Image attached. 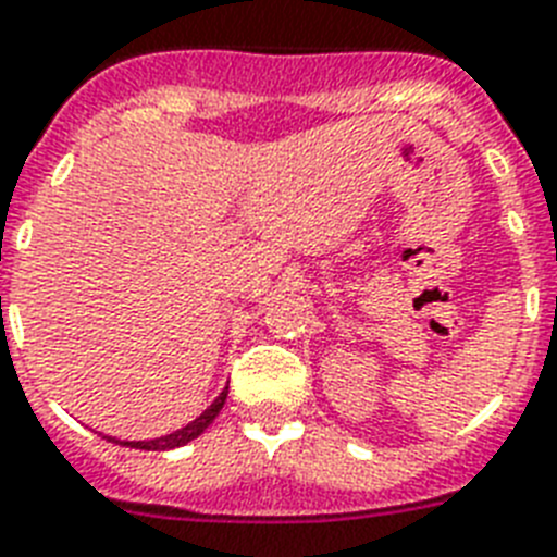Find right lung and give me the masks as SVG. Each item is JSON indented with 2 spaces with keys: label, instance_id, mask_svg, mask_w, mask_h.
<instances>
[{
  "label": "right lung",
  "instance_id": "add662e5",
  "mask_svg": "<svg viewBox=\"0 0 557 557\" xmlns=\"http://www.w3.org/2000/svg\"><path fill=\"white\" fill-rule=\"evenodd\" d=\"M226 394H228V387H223V394L218 396V399L209 405L203 413L195 419V422H189L186 428L175 430V433H170V436H161V438H149V442H121V438H112V436H104L107 442H115V445L121 447H135V450H175V447H184L186 442H191V438H198L203 430L209 428V424L218 419V413L223 410V405H226Z\"/></svg>",
  "mask_w": 557,
  "mask_h": 557
}]
</instances>
